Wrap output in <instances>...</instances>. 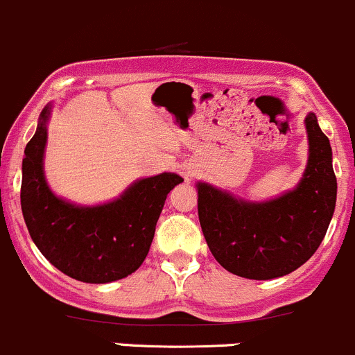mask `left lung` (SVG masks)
Masks as SVG:
<instances>
[{
    "mask_svg": "<svg viewBox=\"0 0 355 355\" xmlns=\"http://www.w3.org/2000/svg\"><path fill=\"white\" fill-rule=\"evenodd\" d=\"M308 164L295 188L265 202L241 198L198 181V218L214 258L234 275L270 280L288 275L313 257L337 202L331 147L316 114L304 119Z\"/></svg>",
    "mask_w": 355,
    "mask_h": 355,
    "instance_id": "8db88e82",
    "label": "left lung"
}]
</instances>
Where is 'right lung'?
I'll return each mask as SVG.
<instances>
[{
    "mask_svg": "<svg viewBox=\"0 0 355 355\" xmlns=\"http://www.w3.org/2000/svg\"><path fill=\"white\" fill-rule=\"evenodd\" d=\"M51 112L49 102L21 162L20 202L28 234L46 259L71 279L87 284L124 279L147 258L167 195L184 179L162 173L137 179L111 202H68L49 188L44 173Z\"/></svg>",
    "mask_w": 355,
    "mask_h": 355,
    "instance_id": "add662e5",
    "label": "right lung"
}]
</instances>
